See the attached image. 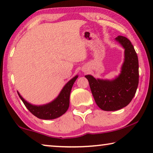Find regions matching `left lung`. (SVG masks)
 <instances>
[{
  "mask_svg": "<svg viewBox=\"0 0 153 153\" xmlns=\"http://www.w3.org/2000/svg\"><path fill=\"white\" fill-rule=\"evenodd\" d=\"M124 48L123 63L120 74L111 79L86 75L93 97L103 111H114L126 107L136 94L139 81L138 59L128 38L119 36L115 39Z\"/></svg>",
  "mask_w": 153,
  "mask_h": 153,
  "instance_id": "1",
  "label": "left lung"
}]
</instances>
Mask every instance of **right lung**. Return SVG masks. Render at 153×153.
I'll use <instances>...</instances> for the list:
<instances>
[{
    "mask_svg": "<svg viewBox=\"0 0 153 153\" xmlns=\"http://www.w3.org/2000/svg\"><path fill=\"white\" fill-rule=\"evenodd\" d=\"M77 77L78 76L77 75L67 82L57 97L51 102L45 105H33L25 100L18 91L17 93L26 108L36 117L45 120H54L61 117L68 109L72 86Z\"/></svg>",
    "mask_w": 153,
    "mask_h": 153,
    "instance_id": "1",
    "label": "right lung"
}]
</instances>
